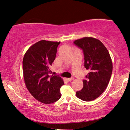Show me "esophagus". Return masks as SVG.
Wrapping results in <instances>:
<instances>
[{
	"mask_svg": "<svg viewBox=\"0 0 130 130\" xmlns=\"http://www.w3.org/2000/svg\"><path fill=\"white\" fill-rule=\"evenodd\" d=\"M67 80L68 82H70V81H72L73 80H74L73 78H67Z\"/></svg>",
	"mask_w": 130,
	"mask_h": 130,
	"instance_id": "obj_1",
	"label": "esophagus"
}]
</instances>
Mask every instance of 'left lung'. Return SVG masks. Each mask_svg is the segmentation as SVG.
I'll return each mask as SVG.
<instances>
[{
	"instance_id": "8db88e82",
	"label": "left lung",
	"mask_w": 130,
	"mask_h": 130,
	"mask_svg": "<svg viewBox=\"0 0 130 130\" xmlns=\"http://www.w3.org/2000/svg\"><path fill=\"white\" fill-rule=\"evenodd\" d=\"M83 50L84 67L89 73L83 80V88L76 95L82 101L89 102L99 97L106 90L112 73V61L108 50L96 38L85 37L74 41Z\"/></svg>"
}]
</instances>
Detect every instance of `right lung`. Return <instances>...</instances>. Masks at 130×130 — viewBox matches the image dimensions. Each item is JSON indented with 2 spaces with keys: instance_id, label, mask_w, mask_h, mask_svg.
Returning <instances> with one entry per match:
<instances>
[{
  "instance_id": "right-lung-1",
  "label": "right lung",
  "mask_w": 130,
  "mask_h": 130,
  "mask_svg": "<svg viewBox=\"0 0 130 130\" xmlns=\"http://www.w3.org/2000/svg\"><path fill=\"white\" fill-rule=\"evenodd\" d=\"M60 42L41 40L28 49L23 60L26 86L34 97L44 104H51L61 96L60 89L64 84L59 76L51 75L50 67L56 57Z\"/></svg>"
}]
</instances>
